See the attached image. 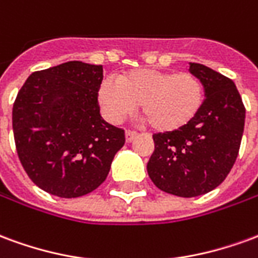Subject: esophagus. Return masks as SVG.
<instances>
[{
  "mask_svg": "<svg viewBox=\"0 0 258 258\" xmlns=\"http://www.w3.org/2000/svg\"><path fill=\"white\" fill-rule=\"evenodd\" d=\"M138 137V133H135V131H125V141L127 142H133Z\"/></svg>",
  "mask_w": 258,
  "mask_h": 258,
  "instance_id": "esophagus-1",
  "label": "esophagus"
}]
</instances>
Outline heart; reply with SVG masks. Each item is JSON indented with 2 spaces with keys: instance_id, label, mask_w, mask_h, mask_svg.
<instances>
[{
  "instance_id": "1",
  "label": "heart",
  "mask_w": 258,
  "mask_h": 258,
  "mask_svg": "<svg viewBox=\"0 0 258 258\" xmlns=\"http://www.w3.org/2000/svg\"><path fill=\"white\" fill-rule=\"evenodd\" d=\"M98 99L103 116L118 123L134 112L138 103L156 131H175L189 124L205 99L203 84L189 72L138 69L118 80L102 81Z\"/></svg>"
}]
</instances>
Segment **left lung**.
<instances>
[{"label": "left lung", "instance_id": "1", "mask_svg": "<svg viewBox=\"0 0 258 258\" xmlns=\"http://www.w3.org/2000/svg\"><path fill=\"white\" fill-rule=\"evenodd\" d=\"M189 72L203 84V105L185 127L153 135L155 151L146 166L159 189L181 198L207 194L227 178L246 114L232 80L200 63H189Z\"/></svg>", "mask_w": 258, "mask_h": 258}]
</instances>
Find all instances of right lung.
Listing matches in <instances>:
<instances>
[{
    "label": "right lung",
    "mask_w": 258,
    "mask_h": 258,
    "mask_svg": "<svg viewBox=\"0 0 258 258\" xmlns=\"http://www.w3.org/2000/svg\"><path fill=\"white\" fill-rule=\"evenodd\" d=\"M101 64L72 60L34 72L12 110L20 163L34 184L59 198H79L106 179L123 148L124 130L101 117Z\"/></svg>",
    "instance_id": "obj_1"
}]
</instances>
